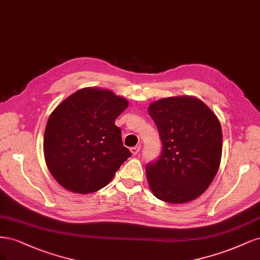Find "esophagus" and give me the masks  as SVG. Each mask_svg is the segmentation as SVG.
I'll return each instance as SVG.
<instances>
[{
	"instance_id": "esophagus-1",
	"label": "esophagus",
	"mask_w": 260,
	"mask_h": 260,
	"mask_svg": "<svg viewBox=\"0 0 260 260\" xmlns=\"http://www.w3.org/2000/svg\"><path fill=\"white\" fill-rule=\"evenodd\" d=\"M140 151V146H135L131 148V152L133 155H136Z\"/></svg>"
}]
</instances>
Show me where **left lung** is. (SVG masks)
<instances>
[{
	"label": "left lung",
	"instance_id": "8db88e82",
	"mask_svg": "<svg viewBox=\"0 0 260 260\" xmlns=\"http://www.w3.org/2000/svg\"><path fill=\"white\" fill-rule=\"evenodd\" d=\"M162 140V154L146 166L158 200L181 204L204 193L218 172L222 132L216 114L192 96L167 97L148 107Z\"/></svg>",
	"mask_w": 260,
	"mask_h": 260
}]
</instances>
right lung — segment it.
I'll return each mask as SVG.
<instances>
[{
  "label": "right lung",
  "instance_id": "right-lung-1",
  "mask_svg": "<svg viewBox=\"0 0 260 260\" xmlns=\"http://www.w3.org/2000/svg\"><path fill=\"white\" fill-rule=\"evenodd\" d=\"M126 98L98 87L81 88L51 113L44 134L48 171L66 190L87 194L106 187L132 155L115 119Z\"/></svg>",
  "mask_w": 260,
  "mask_h": 260
}]
</instances>
